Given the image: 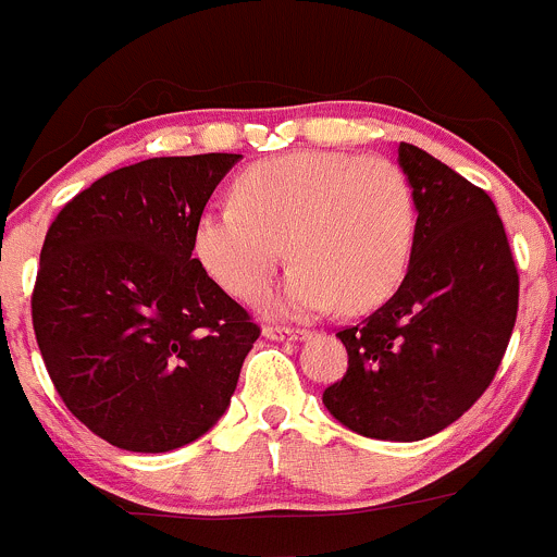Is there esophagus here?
Here are the masks:
<instances>
[{
  "label": "esophagus",
  "instance_id": "1",
  "mask_svg": "<svg viewBox=\"0 0 557 557\" xmlns=\"http://www.w3.org/2000/svg\"><path fill=\"white\" fill-rule=\"evenodd\" d=\"M262 335H265L268 341H302V337H308V332L292 330V326H265Z\"/></svg>",
  "mask_w": 557,
  "mask_h": 557
}]
</instances>
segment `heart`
Listing matches in <instances>:
<instances>
[{"label":"heart","mask_w":557,"mask_h":557,"mask_svg":"<svg viewBox=\"0 0 557 557\" xmlns=\"http://www.w3.org/2000/svg\"><path fill=\"white\" fill-rule=\"evenodd\" d=\"M418 238L410 180L388 160L348 152H289L249 165L236 203L209 206L193 227L203 271L255 300L281 260H295L273 308L319 313L341 300L370 311L399 289Z\"/></svg>","instance_id":"heart-1"}]
</instances>
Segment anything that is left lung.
Instances as JSON below:
<instances>
[{"label": "left lung", "mask_w": 557, "mask_h": 557, "mask_svg": "<svg viewBox=\"0 0 557 557\" xmlns=\"http://www.w3.org/2000/svg\"><path fill=\"white\" fill-rule=\"evenodd\" d=\"M418 238L399 289L337 332L348 370L321 403L351 432L416 443L491 386L518 319V265L491 195L418 147L399 145Z\"/></svg>", "instance_id": "1"}]
</instances>
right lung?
Wrapping results in <instances>:
<instances>
[{
	"label": "right lung",
	"instance_id": "1",
	"mask_svg": "<svg viewBox=\"0 0 557 557\" xmlns=\"http://www.w3.org/2000/svg\"><path fill=\"white\" fill-rule=\"evenodd\" d=\"M240 154L150 158L96 180L45 236L32 321L48 375L109 445L165 453L209 432L260 337L193 255Z\"/></svg>",
	"mask_w": 557,
	"mask_h": 557
}]
</instances>
